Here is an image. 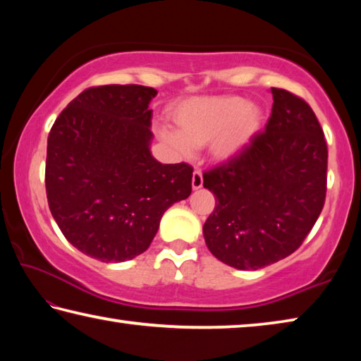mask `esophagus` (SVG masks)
I'll return each mask as SVG.
<instances>
[{
  "mask_svg": "<svg viewBox=\"0 0 361 361\" xmlns=\"http://www.w3.org/2000/svg\"><path fill=\"white\" fill-rule=\"evenodd\" d=\"M204 185V178H202V172L200 170H194L192 173V188L194 189H200Z\"/></svg>",
  "mask_w": 361,
  "mask_h": 361,
  "instance_id": "34e87169",
  "label": "esophagus"
}]
</instances>
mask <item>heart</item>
Returning a JSON list of instances; mask_svg holds the SVG:
<instances>
[{"instance_id":"b5f03b06","label":"heart","mask_w":361,"mask_h":361,"mask_svg":"<svg viewBox=\"0 0 361 361\" xmlns=\"http://www.w3.org/2000/svg\"><path fill=\"white\" fill-rule=\"evenodd\" d=\"M173 130H162L167 143L181 152L202 148L212 141L215 157L228 161L253 142L261 127V111L239 95L189 97L172 108Z\"/></svg>"}]
</instances>
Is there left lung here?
I'll return each instance as SVG.
<instances>
[{"label":"left lung","instance_id":"1","mask_svg":"<svg viewBox=\"0 0 361 361\" xmlns=\"http://www.w3.org/2000/svg\"><path fill=\"white\" fill-rule=\"evenodd\" d=\"M264 130L239 156L204 172L216 195L204 224L212 255L240 271H256L301 247L326 197L328 148L320 122L301 97L271 89Z\"/></svg>","mask_w":361,"mask_h":361}]
</instances>
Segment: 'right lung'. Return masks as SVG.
<instances>
[{"mask_svg":"<svg viewBox=\"0 0 361 361\" xmlns=\"http://www.w3.org/2000/svg\"><path fill=\"white\" fill-rule=\"evenodd\" d=\"M138 84L89 87L47 137L46 194L60 231L79 252L122 262L148 250L170 205L189 197L192 167L151 156L149 102Z\"/></svg>","mask_w":361,"mask_h":361,"instance_id":"obj_1","label":"right lung"}]
</instances>
